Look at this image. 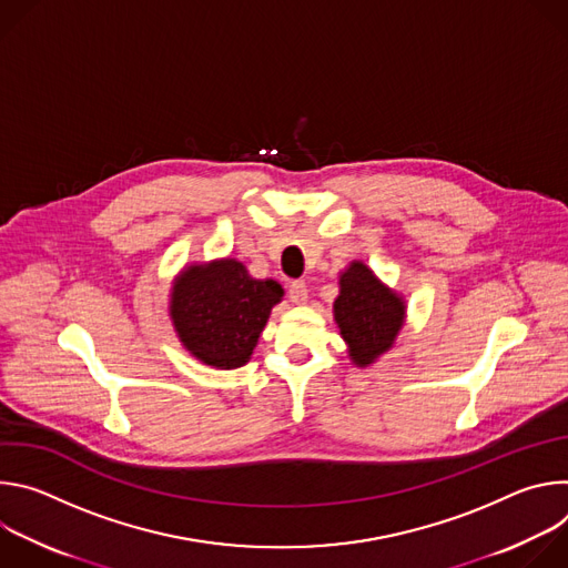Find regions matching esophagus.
Instances as JSON below:
<instances>
[{
    "label": "esophagus",
    "mask_w": 568,
    "mask_h": 568,
    "mask_svg": "<svg viewBox=\"0 0 568 568\" xmlns=\"http://www.w3.org/2000/svg\"><path fill=\"white\" fill-rule=\"evenodd\" d=\"M290 298L294 301V303H305L307 301V283L305 281H292L290 283Z\"/></svg>",
    "instance_id": "1"
}]
</instances>
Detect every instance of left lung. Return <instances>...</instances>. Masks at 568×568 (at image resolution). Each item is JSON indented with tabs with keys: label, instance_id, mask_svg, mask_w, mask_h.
<instances>
[{
	"label": "left lung",
	"instance_id": "1",
	"mask_svg": "<svg viewBox=\"0 0 568 568\" xmlns=\"http://www.w3.org/2000/svg\"><path fill=\"white\" fill-rule=\"evenodd\" d=\"M333 316L351 362L366 368L395 346L407 321V301L382 283L364 261H353L339 272Z\"/></svg>",
	"mask_w": 568,
	"mask_h": 568
}]
</instances>
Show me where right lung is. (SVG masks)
Returning a JSON list of instances; mask_svg holds the SVG:
<instances>
[{
	"mask_svg": "<svg viewBox=\"0 0 568 568\" xmlns=\"http://www.w3.org/2000/svg\"><path fill=\"white\" fill-rule=\"evenodd\" d=\"M281 298V283L254 278L235 258H215L184 265L171 287L169 314L191 357L231 371L252 359Z\"/></svg>",
	"mask_w": 568,
	"mask_h": 568,
	"instance_id": "add662e5",
	"label": "right lung"
}]
</instances>
